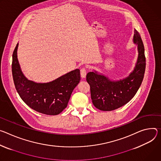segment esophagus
Instances as JSON below:
<instances>
[{"mask_svg": "<svg viewBox=\"0 0 161 161\" xmlns=\"http://www.w3.org/2000/svg\"><path fill=\"white\" fill-rule=\"evenodd\" d=\"M86 74H87V71H86V69L85 68H82L81 69H80V76L82 79H84L86 78Z\"/></svg>", "mask_w": 161, "mask_h": 161, "instance_id": "esophagus-1", "label": "esophagus"}]
</instances>
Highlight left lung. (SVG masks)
Returning <instances> with one entry per match:
<instances>
[{
	"label": "left lung",
	"mask_w": 161,
	"mask_h": 161,
	"mask_svg": "<svg viewBox=\"0 0 161 161\" xmlns=\"http://www.w3.org/2000/svg\"><path fill=\"white\" fill-rule=\"evenodd\" d=\"M133 43L137 45L138 56L134 69L128 76L113 80L95 69L87 74L92 102L99 110L111 111L118 109L127 103L138 91L144 77L146 59L143 43L136 30Z\"/></svg>",
	"instance_id": "obj_1"
}]
</instances>
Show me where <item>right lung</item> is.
Here are the masks:
<instances>
[{
    "label": "right lung",
    "instance_id": "1",
    "mask_svg": "<svg viewBox=\"0 0 161 161\" xmlns=\"http://www.w3.org/2000/svg\"><path fill=\"white\" fill-rule=\"evenodd\" d=\"M19 43L13 53L12 74L16 90L22 100L33 110L47 115H57L68 105L71 93L80 80L75 69L48 82L28 79L21 69L17 56Z\"/></svg>",
    "mask_w": 161,
    "mask_h": 161
}]
</instances>
